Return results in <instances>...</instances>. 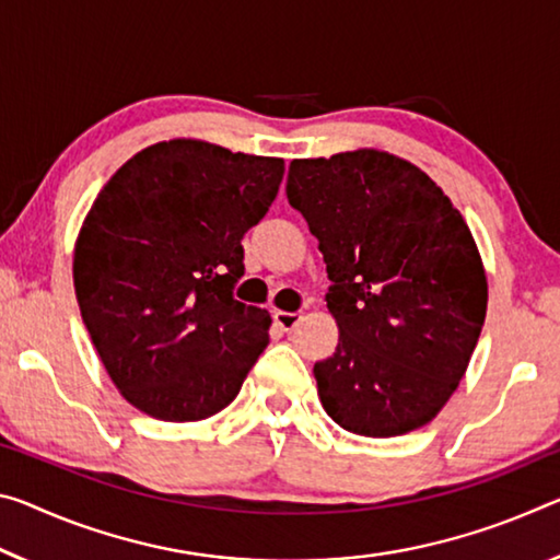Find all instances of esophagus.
<instances>
[{
  "instance_id": "34e87169",
  "label": "esophagus",
  "mask_w": 560,
  "mask_h": 560,
  "mask_svg": "<svg viewBox=\"0 0 560 560\" xmlns=\"http://www.w3.org/2000/svg\"><path fill=\"white\" fill-rule=\"evenodd\" d=\"M273 322H277L281 331H294V326L301 322V312H277Z\"/></svg>"
}]
</instances>
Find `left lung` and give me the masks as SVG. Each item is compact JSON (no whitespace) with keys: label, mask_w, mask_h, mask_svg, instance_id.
I'll return each mask as SVG.
<instances>
[{"label":"left lung","mask_w":560,"mask_h":560,"mask_svg":"<svg viewBox=\"0 0 560 560\" xmlns=\"http://www.w3.org/2000/svg\"><path fill=\"white\" fill-rule=\"evenodd\" d=\"M287 197L331 279L339 346L314 366L324 411L371 439L421 429L458 388L483 328L471 229L429 174L378 149L294 159Z\"/></svg>","instance_id":"8db88e82"}]
</instances>
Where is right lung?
<instances>
[{
  "label": "right lung",
  "instance_id": "add662e5",
  "mask_svg": "<svg viewBox=\"0 0 560 560\" xmlns=\"http://www.w3.org/2000/svg\"><path fill=\"white\" fill-rule=\"evenodd\" d=\"M283 179V159L201 139L159 141L104 184L74 244V291L106 374L159 421L234 401L269 343L266 308L236 301L242 238Z\"/></svg>",
  "mask_w": 560,
  "mask_h": 560
}]
</instances>
